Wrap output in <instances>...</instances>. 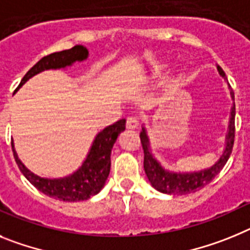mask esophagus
<instances>
[{"label": "esophagus", "mask_w": 250, "mask_h": 250, "mask_svg": "<svg viewBox=\"0 0 250 250\" xmlns=\"http://www.w3.org/2000/svg\"><path fill=\"white\" fill-rule=\"evenodd\" d=\"M125 125L129 129H134V128L138 127V118L136 116H129L125 119Z\"/></svg>", "instance_id": "1"}]
</instances>
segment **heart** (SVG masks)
Instances as JSON below:
<instances>
[{
	"label": "heart",
	"mask_w": 250,
	"mask_h": 250,
	"mask_svg": "<svg viewBox=\"0 0 250 250\" xmlns=\"http://www.w3.org/2000/svg\"><path fill=\"white\" fill-rule=\"evenodd\" d=\"M161 66H156V68H155V71H153V73H155L156 74V75H158V74H160V73H161Z\"/></svg>",
	"instance_id": "b5f03b06"
}]
</instances>
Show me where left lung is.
Masks as SVG:
<instances>
[{
    "instance_id": "1",
    "label": "left lung",
    "mask_w": 250,
    "mask_h": 250,
    "mask_svg": "<svg viewBox=\"0 0 250 250\" xmlns=\"http://www.w3.org/2000/svg\"><path fill=\"white\" fill-rule=\"evenodd\" d=\"M218 70L221 77H225L224 70L218 66ZM231 97L234 98V92H231ZM141 143H142V148L145 152V160H143V167H145V172L148 177L151 185L156 190L161 191L164 194L170 195H185L199 191L206 186L208 184L214 180V177L223 170V167L229 160L231 151L234 146V138H235V104L231 108V117H230V125L229 132L227 136V147L219 161L215 165H212L208 170L200 171V172L194 173H173L167 172L160 166L156 161L153 156L149 153L148 148V137H147L145 128H142V132L140 134Z\"/></svg>"
}]
</instances>
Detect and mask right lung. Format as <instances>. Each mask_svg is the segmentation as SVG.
<instances>
[{"label":"right lung","mask_w":250,"mask_h":250,"mask_svg":"<svg viewBox=\"0 0 250 250\" xmlns=\"http://www.w3.org/2000/svg\"><path fill=\"white\" fill-rule=\"evenodd\" d=\"M88 50L82 45H75L69 50H62L59 53H53L44 56L25 74L17 89L27 82L31 77L40 71L47 69H60L71 65L74 62H82L86 59ZM125 119H119L116 123L108 125L103 131L99 132L92 145L88 157L77 172L64 179H41L22 165L19 160L14 148V143L11 142L15 161L20 168L23 176L31 182L35 188L41 191L46 196L53 197L60 201H80L88 200L89 197L94 196L102 190L105 184L110 171V152L113 145L116 143L117 137L121 132L125 131Z\"/></svg>","instance_id":"add662e5"}]
</instances>
